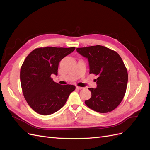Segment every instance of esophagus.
Masks as SVG:
<instances>
[{"instance_id":"34e87169","label":"esophagus","mask_w":150,"mask_h":150,"mask_svg":"<svg viewBox=\"0 0 150 150\" xmlns=\"http://www.w3.org/2000/svg\"><path fill=\"white\" fill-rule=\"evenodd\" d=\"M76 89H79V90H81V89H83V88L79 87V86H76Z\"/></svg>"}]
</instances>
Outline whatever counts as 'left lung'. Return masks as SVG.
I'll return each mask as SVG.
<instances>
[{"label": "left lung", "instance_id": "8db88e82", "mask_svg": "<svg viewBox=\"0 0 150 150\" xmlns=\"http://www.w3.org/2000/svg\"><path fill=\"white\" fill-rule=\"evenodd\" d=\"M76 51L88 58L89 73L98 76L97 88H89L91 97L85 101L86 105L101 113L114 110L123 99L128 84V71L121 57L116 51L99 45Z\"/></svg>", "mask_w": 150, "mask_h": 150}]
</instances>
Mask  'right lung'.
Returning a JSON list of instances; mask_svg holds the SVG:
<instances>
[{"label":"right lung","instance_id":"add662e5","mask_svg":"<svg viewBox=\"0 0 150 150\" xmlns=\"http://www.w3.org/2000/svg\"><path fill=\"white\" fill-rule=\"evenodd\" d=\"M75 47L36 48L26 57L21 68L23 95L30 107L42 115L53 114L64 105L75 86L61 85L51 78L57 75L59 63Z\"/></svg>","mask_w":150,"mask_h":150}]
</instances>
